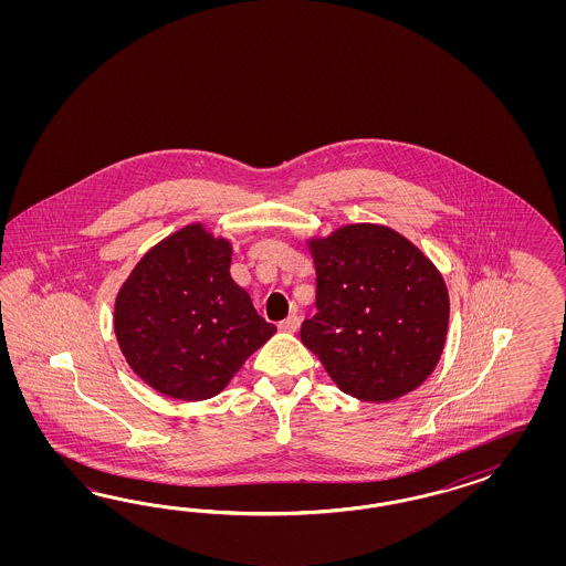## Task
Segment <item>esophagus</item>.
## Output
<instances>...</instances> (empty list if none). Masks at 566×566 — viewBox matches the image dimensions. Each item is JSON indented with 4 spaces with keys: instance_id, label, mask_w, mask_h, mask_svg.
<instances>
[{
    "instance_id": "esophagus-1",
    "label": "esophagus",
    "mask_w": 566,
    "mask_h": 566,
    "mask_svg": "<svg viewBox=\"0 0 566 566\" xmlns=\"http://www.w3.org/2000/svg\"><path fill=\"white\" fill-rule=\"evenodd\" d=\"M298 327H301V317H298L296 313H292L284 322H280V329H282V332H291V334H294Z\"/></svg>"
}]
</instances>
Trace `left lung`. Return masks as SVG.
Listing matches in <instances>:
<instances>
[{"label":"left lung","instance_id":"obj_1","mask_svg":"<svg viewBox=\"0 0 566 566\" xmlns=\"http://www.w3.org/2000/svg\"><path fill=\"white\" fill-rule=\"evenodd\" d=\"M317 313L301 340L346 395L386 402L421 386L448 329V291L412 242L376 223L344 226L308 242Z\"/></svg>","mask_w":566,"mask_h":566}]
</instances>
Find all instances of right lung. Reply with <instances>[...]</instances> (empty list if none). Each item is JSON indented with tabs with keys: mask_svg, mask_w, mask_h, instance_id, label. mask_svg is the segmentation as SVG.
Masks as SVG:
<instances>
[{
	"mask_svg": "<svg viewBox=\"0 0 566 566\" xmlns=\"http://www.w3.org/2000/svg\"><path fill=\"white\" fill-rule=\"evenodd\" d=\"M232 247L201 223L140 259L116 296L122 355L145 384L178 400L220 395L275 334L230 275Z\"/></svg>",
	"mask_w": 566,
	"mask_h": 566,
	"instance_id": "right-lung-1",
	"label": "right lung"
}]
</instances>
